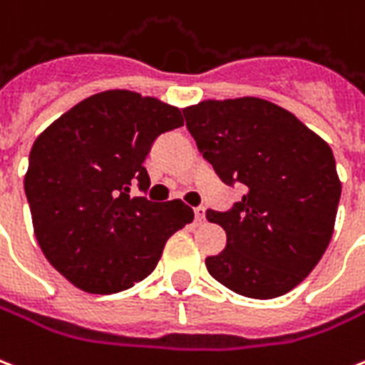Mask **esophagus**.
<instances>
[{
    "mask_svg": "<svg viewBox=\"0 0 365 365\" xmlns=\"http://www.w3.org/2000/svg\"><path fill=\"white\" fill-rule=\"evenodd\" d=\"M195 220L205 222V207H195Z\"/></svg>",
    "mask_w": 365,
    "mask_h": 365,
    "instance_id": "obj_1",
    "label": "esophagus"
}]
</instances>
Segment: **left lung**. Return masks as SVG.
<instances>
[{"instance_id":"obj_1","label":"left lung","mask_w":365,"mask_h":365,"mask_svg":"<svg viewBox=\"0 0 365 365\" xmlns=\"http://www.w3.org/2000/svg\"><path fill=\"white\" fill-rule=\"evenodd\" d=\"M199 151L227 185L247 193L226 212L207 210L227 245L208 274L233 293L275 299L310 274L333 235L341 182L331 147L285 108L258 97L183 108Z\"/></svg>"}]
</instances>
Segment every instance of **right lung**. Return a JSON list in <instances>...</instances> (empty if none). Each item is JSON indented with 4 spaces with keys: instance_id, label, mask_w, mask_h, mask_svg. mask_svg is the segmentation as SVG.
<instances>
[{
    "instance_id": "add662e5",
    "label": "right lung",
    "mask_w": 365,
    "mask_h": 365,
    "mask_svg": "<svg viewBox=\"0 0 365 365\" xmlns=\"http://www.w3.org/2000/svg\"><path fill=\"white\" fill-rule=\"evenodd\" d=\"M183 126L182 110L126 90L103 91L38 135L24 178L40 249L86 293L110 294L145 279L168 237L193 222L182 201L130 197L149 187L153 141Z\"/></svg>"
}]
</instances>
